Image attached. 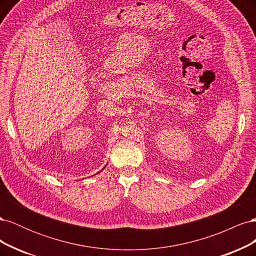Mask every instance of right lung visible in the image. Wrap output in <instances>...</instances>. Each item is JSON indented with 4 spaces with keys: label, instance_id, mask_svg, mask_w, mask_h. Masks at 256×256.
I'll use <instances>...</instances> for the list:
<instances>
[{
    "label": "right lung",
    "instance_id": "right-lung-1",
    "mask_svg": "<svg viewBox=\"0 0 256 256\" xmlns=\"http://www.w3.org/2000/svg\"><path fill=\"white\" fill-rule=\"evenodd\" d=\"M104 168H106V166H104ZM104 168H102V170H104Z\"/></svg>",
    "mask_w": 256,
    "mask_h": 256
}]
</instances>
